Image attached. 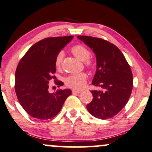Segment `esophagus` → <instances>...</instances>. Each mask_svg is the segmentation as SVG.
Returning <instances> with one entry per match:
<instances>
[{
    "instance_id": "obj_1",
    "label": "esophagus",
    "mask_w": 152,
    "mask_h": 152,
    "mask_svg": "<svg viewBox=\"0 0 152 152\" xmlns=\"http://www.w3.org/2000/svg\"><path fill=\"white\" fill-rule=\"evenodd\" d=\"M81 91L72 90V94H81Z\"/></svg>"
}]
</instances>
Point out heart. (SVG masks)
Returning a JSON list of instances; mask_svg holds the SVG:
<instances>
[{
	"label": "heart",
	"instance_id": "b5f03b06",
	"mask_svg": "<svg viewBox=\"0 0 152 152\" xmlns=\"http://www.w3.org/2000/svg\"><path fill=\"white\" fill-rule=\"evenodd\" d=\"M71 53L76 56L80 61L85 62L87 66H91V62L88 58L91 56V52L83 45H76L71 48ZM64 58L63 52H59L56 56L55 59V66L57 69L61 67L62 60ZM87 75L85 73H79V74H71L65 78L64 82L67 86L73 88L79 89L84 86L86 80Z\"/></svg>",
	"mask_w": 152,
	"mask_h": 152
}]
</instances>
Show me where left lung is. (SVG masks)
Here are the masks:
<instances>
[{
	"label": "left lung",
	"mask_w": 152,
	"mask_h": 152,
	"mask_svg": "<svg viewBox=\"0 0 152 152\" xmlns=\"http://www.w3.org/2000/svg\"><path fill=\"white\" fill-rule=\"evenodd\" d=\"M94 52L96 71L92 84L101 91H92L93 100L86 105L93 116L105 120L116 115L130 97L133 78L130 66L121 51L106 40L77 36Z\"/></svg>",
	"instance_id": "8db88e82"
}]
</instances>
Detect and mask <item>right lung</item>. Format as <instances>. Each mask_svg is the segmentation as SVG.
<instances>
[{
  "label": "right lung",
  "mask_w": 152,
  "mask_h": 152,
  "mask_svg": "<svg viewBox=\"0 0 152 152\" xmlns=\"http://www.w3.org/2000/svg\"><path fill=\"white\" fill-rule=\"evenodd\" d=\"M73 38L57 37L41 40L28 49L18 64L15 89L18 101L30 116L39 120L53 118L71 94L70 89H58L50 94L49 83L56 72V56ZM57 84L61 86L64 83Z\"/></svg>",
  "instance_id": "right-lung-1"
}]
</instances>
